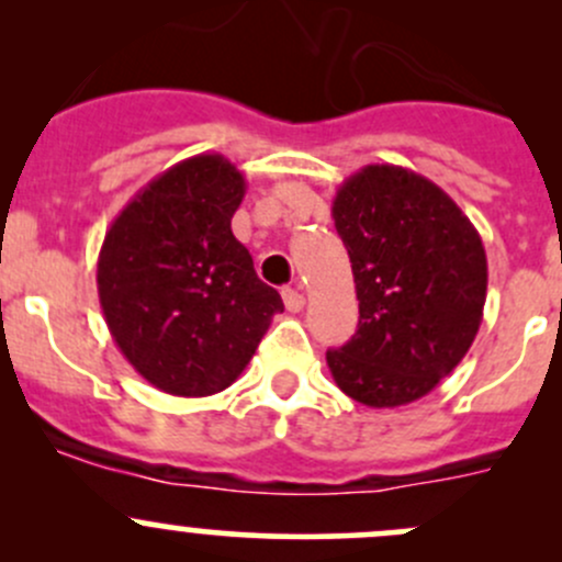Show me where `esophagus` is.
Here are the masks:
<instances>
[{
	"mask_svg": "<svg viewBox=\"0 0 562 562\" xmlns=\"http://www.w3.org/2000/svg\"><path fill=\"white\" fill-rule=\"evenodd\" d=\"M282 299H285V307L291 310V313H302V310H304V291H302V285L285 288V291H282Z\"/></svg>",
	"mask_w": 562,
	"mask_h": 562,
	"instance_id": "obj_1",
	"label": "esophagus"
}]
</instances>
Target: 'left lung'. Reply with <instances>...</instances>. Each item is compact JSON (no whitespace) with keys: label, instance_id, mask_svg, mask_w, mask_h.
Masks as SVG:
<instances>
[{"label":"left lung","instance_id":"left-lung-1","mask_svg":"<svg viewBox=\"0 0 562 562\" xmlns=\"http://www.w3.org/2000/svg\"><path fill=\"white\" fill-rule=\"evenodd\" d=\"M331 217L359 299V328L326 353L334 383L367 407L411 405L454 372L479 334V231L435 181L389 162L345 179Z\"/></svg>","mask_w":562,"mask_h":562}]
</instances>
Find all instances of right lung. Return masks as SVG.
I'll list each match as a JSON object with an SVG mask.
<instances>
[{
  "label": "right lung",
  "instance_id": "right-lung-1",
  "mask_svg": "<svg viewBox=\"0 0 562 562\" xmlns=\"http://www.w3.org/2000/svg\"><path fill=\"white\" fill-rule=\"evenodd\" d=\"M245 190V173L223 155L187 157L116 214L100 247L108 331L133 370L166 394L228 389L285 310L231 231Z\"/></svg>",
  "mask_w": 562,
  "mask_h": 562
}]
</instances>
